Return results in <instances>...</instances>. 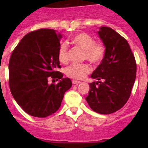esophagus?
Returning <instances> with one entry per match:
<instances>
[{
	"instance_id": "34e87169",
	"label": "esophagus",
	"mask_w": 148,
	"mask_h": 148,
	"mask_svg": "<svg viewBox=\"0 0 148 148\" xmlns=\"http://www.w3.org/2000/svg\"><path fill=\"white\" fill-rule=\"evenodd\" d=\"M72 83H73V84H78L81 83V82L80 81H77V80H73L72 81Z\"/></svg>"
}]
</instances>
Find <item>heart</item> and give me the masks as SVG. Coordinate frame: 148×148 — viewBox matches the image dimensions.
<instances>
[{
  "label": "heart",
  "mask_w": 148,
  "mask_h": 148,
  "mask_svg": "<svg viewBox=\"0 0 148 148\" xmlns=\"http://www.w3.org/2000/svg\"><path fill=\"white\" fill-rule=\"evenodd\" d=\"M71 43L76 47L84 49V58L94 64H98L103 59L104 56V48L99 43H95L93 38L86 33H78L71 39ZM58 58L60 62L66 64L69 61L67 46L63 43L59 46L58 50ZM91 66L89 64H73L66 67L65 73L68 77L74 79H83L91 72Z\"/></svg>",
  "instance_id": "heart-1"
}]
</instances>
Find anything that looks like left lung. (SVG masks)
<instances>
[{
  "instance_id": "1",
  "label": "left lung",
  "mask_w": 148,
  "mask_h": 148,
  "mask_svg": "<svg viewBox=\"0 0 148 148\" xmlns=\"http://www.w3.org/2000/svg\"><path fill=\"white\" fill-rule=\"evenodd\" d=\"M98 35L105 47L102 61L91 75L86 98L90 108L100 114H110L126 104L136 74V64L129 44L110 27H101Z\"/></svg>"
}]
</instances>
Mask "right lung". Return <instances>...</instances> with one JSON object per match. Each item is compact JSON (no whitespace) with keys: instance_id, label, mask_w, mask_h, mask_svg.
<instances>
[{"instance_id":"1","label":"right lung","mask_w":148,"mask_h":148,"mask_svg":"<svg viewBox=\"0 0 148 148\" xmlns=\"http://www.w3.org/2000/svg\"><path fill=\"white\" fill-rule=\"evenodd\" d=\"M62 35L56 30L41 29L21 40L9 63V82L12 95L18 105L30 116L44 118L59 109L66 91L72 87L69 78L57 71L61 67L58 50ZM56 78L57 85L48 84Z\"/></svg>"}]
</instances>
